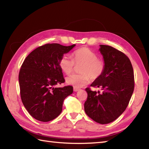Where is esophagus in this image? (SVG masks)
<instances>
[{
    "label": "esophagus",
    "mask_w": 149,
    "mask_h": 149,
    "mask_svg": "<svg viewBox=\"0 0 149 149\" xmlns=\"http://www.w3.org/2000/svg\"><path fill=\"white\" fill-rule=\"evenodd\" d=\"M80 89L79 88H75V87H74V91H75V92H77V91H78Z\"/></svg>",
    "instance_id": "1"
}]
</instances>
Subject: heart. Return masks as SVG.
Segmentation results:
<instances>
[{
	"instance_id": "1",
	"label": "heart",
	"mask_w": 149,
	"mask_h": 149,
	"mask_svg": "<svg viewBox=\"0 0 149 149\" xmlns=\"http://www.w3.org/2000/svg\"><path fill=\"white\" fill-rule=\"evenodd\" d=\"M73 59L63 55L59 60V66L66 74H70L75 66L81 65L80 74H74L66 79L67 84L75 88H81L90 83L91 79L95 81L102 76L105 70V63L98 58L95 53L87 47H81L72 54Z\"/></svg>"
}]
</instances>
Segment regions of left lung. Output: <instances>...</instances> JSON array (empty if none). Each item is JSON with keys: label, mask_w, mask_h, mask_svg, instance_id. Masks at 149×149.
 Instances as JSON below:
<instances>
[{"label": "left lung", "mask_w": 149, "mask_h": 149, "mask_svg": "<svg viewBox=\"0 0 149 149\" xmlns=\"http://www.w3.org/2000/svg\"><path fill=\"white\" fill-rule=\"evenodd\" d=\"M100 46L105 70L91 86L101 88L103 91L100 93L90 88L85 89L88 97L84 111L94 121L106 124L115 120L127 108L134 91V77L130 59L124 53L109 45Z\"/></svg>", "instance_id": "1"}]
</instances>
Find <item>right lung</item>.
<instances>
[{
	"mask_svg": "<svg viewBox=\"0 0 149 149\" xmlns=\"http://www.w3.org/2000/svg\"><path fill=\"white\" fill-rule=\"evenodd\" d=\"M75 46L47 43L34 49L22 63L18 75L20 97L34 118L43 122L56 118L65 98L73 93L72 86H55L65 82L59 60Z\"/></svg>",
	"mask_w": 149,
	"mask_h": 149,
	"instance_id": "obj_1",
	"label": "right lung"
}]
</instances>
